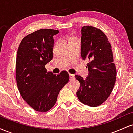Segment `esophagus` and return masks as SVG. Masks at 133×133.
Listing matches in <instances>:
<instances>
[{"label": "esophagus", "mask_w": 133, "mask_h": 133, "mask_svg": "<svg viewBox=\"0 0 133 133\" xmlns=\"http://www.w3.org/2000/svg\"><path fill=\"white\" fill-rule=\"evenodd\" d=\"M69 77H70V79H71V80H72V79H74V74H69Z\"/></svg>", "instance_id": "esophagus-1"}]
</instances>
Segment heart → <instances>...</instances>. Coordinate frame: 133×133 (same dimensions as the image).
<instances>
[{"mask_svg": "<svg viewBox=\"0 0 133 133\" xmlns=\"http://www.w3.org/2000/svg\"><path fill=\"white\" fill-rule=\"evenodd\" d=\"M75 39V37H71L69 38V41H71V39Z\"/></svg>", "mask_w": 133, "mask_h": 133, "instance_id": "1", "label": "heart"}]
</instances>
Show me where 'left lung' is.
I'll return each mask as SVG.
<instances>
[{
    "instance_id": "obj_1",
    "label": "left lung",
    "mask_w": 133,
    "mask_h": 133,
    "mask_svg": "<svg viewBox=\"0 0 133 133\" xmlns=\"http://www.w3.org/2000/svg\"><path fill=\"white\" fill-rule=\"evenodd\" d=\"M81 57L89 61V76L86 79L76 75L80 82L77 92L79 100L84 104L97 107L110 96L116 79L111 45L105 34L99 29L86 25L81 30Z\"/></svg>"
}]
</instances>
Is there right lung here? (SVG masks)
Instances as JSON below:
<instances>
[{
	"label": "right lung",
	"instance_id": "add662e5",
	"mask_svg": "<svg viewBox=\"0 0 133 133\" xmlns=\"http://www.w3.org/2000/svg\"><path fill=\"white\" fill-rule=\"evenodd\" d=\"M59 30L42 29L23 38L16 57V81L22 98L34 110L47 112L54 106L59 91L69 80L68 72H47L53 58V36Z\"/></svg>",
	"mask_w": 133,
	"mask_h": 133
}]
</instances>
